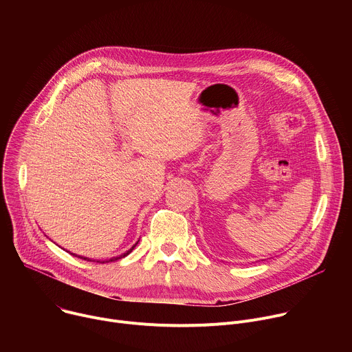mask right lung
<instances>
[{"label": "right lung", "mask_w": 352, "mask_h": 352, "mask_svg": "<svg viewBox=\"0 0 352 352\" xmlns=\"http://www.w3.org/2000/svg\"><path fill=\"white\" fill-rule=\"evenodd\" d=\"M139 242V241H138ZM136 242V243H138ZM136 243L129 249V250H126L125 254H121L120 256H114V258H111V259H107V261H96V259H89V258H86V256H80V255H75V254H71V255H74V256H78V258H80V259H83V261H87V262H98V263H107V262H116V261H118V259H122V258H125V256H128L132 250H133V248L136 246Z\"/></svg>", "instance_id": "1"}]
</instances>
